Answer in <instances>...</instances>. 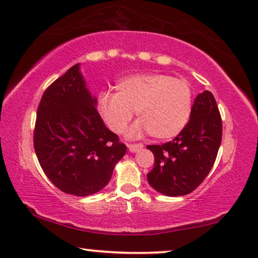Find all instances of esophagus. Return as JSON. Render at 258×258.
<instances>
[{"mask_svg": "<svg viewBox=\"0 0 258 258\" xmlns=\"http://www.w3.org/2000/svg\"><path fill=\"white\" fill-rule=\"evenodd\" d=\"M127 147L130 149V152L134 153V152H138V151H140V149L144 148V145L142 144H127Z\"/></svg>", "mask_w": 258, "mask_h": 258, "instance_id": "1", "label": "esophagus"}]
</instances>
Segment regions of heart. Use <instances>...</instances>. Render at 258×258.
I'll use <instances>...</instances> for the list:
<instances>
[{"instance_id": "obj_1", "label": "heart", "mask_w": 258, "mask_h": 258, "mask_svg": "<svg viewBox=\"0 0 258 258\" xmlns=\"http://www.w3.org/2000/svg\"><path fill=\"white\" fill-rule=\"evenodd\" d=\"M116 92H104L98 99V112L112 132L125 131L136 111L139 120L132 136L149 133L157 140L177 137L189 121L192 90L186 81L160 73L124 76L114 86Z\"/></svg>"}]
</instances>
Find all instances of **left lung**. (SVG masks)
<instances>
[{"label":"left lung","mask_w":258,"mask_h":258,"mask_svg":"<svg viewBox=\"0 0 258 258\" xmlns=\"http://www.w3.org/2000/svg\"><path fill=\"white\" fill-rule=\"evenodd\" d=\"M222 138V121L212 92L205 90L195 99L190 120L174 140L148 145L154 168L148 183L170 197L185 196L201 185L212 169Z\"/></svg>","instance_id":"left-lung-1"}]
</instances>
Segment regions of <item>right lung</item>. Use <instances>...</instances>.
<instances>
[{"instance_id": "obj_1", "label": "right lung", "mask_w": 258, "mask_h": 258, "mask_svg": "<svg viewBox=\"0 0 258 258\" xmlns=\"http://www.w3.org/2000/svg\"><path fill=\"white\" fill-rule=\"evenodd\" d=\"M96 103L78 63L45 90L38 105L34 152L48 179L64 194L84 197L102 190L126 153Z\"/></svg>"}]
</instances>
